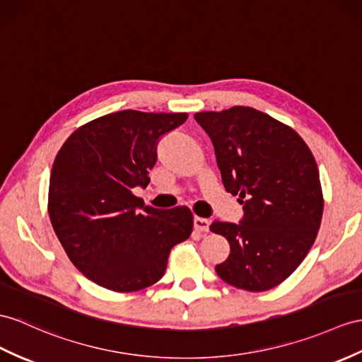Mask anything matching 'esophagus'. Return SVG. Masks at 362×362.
<instances>
[{
  "instance_id": "1",
  "label": "esophagus",
  "mask_w": 362,
  "mask_h": 362,
  "mask_svg": "<svg viewBox=\"0 0 362 362\" xmlns=\"http://www.w3.org/2000/svg\"><path fill=\"white\" fill-rule=\"evenodd\" d=\"M209 224H210V221L206 218L195 216V219H193V226H195V228L199 232H209Z\"/></svg>"
}]
</instances>
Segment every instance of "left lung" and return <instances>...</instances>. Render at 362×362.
Instances as JSON below:
<instances>
[{
    "label": "left lung",
    "mask_w": 362,
    "mask_h": 362,
    "mask_svg": "<svg viewBox=\"0 0 362 362\" xmlns=\"http://www.w3.org/2000/svg\"><path fill=\"white\" fill-rule=\"evenodd\" d=\"M215 147L223 184L243 204L240 224L214 221L230 244L215 267L227 284L264 292L303 262L318 235L324 199L318 165L296 132L244 105L195 113Z\"/></svg>",
    "instance_id": "left-lung-1"
}]
</instances>
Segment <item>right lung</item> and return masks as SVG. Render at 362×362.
<instances>
[{"label": "right lung", "instance_id": "add662e5", "mask_svg": "<svg viewBox=\"0 0 362 362\" xmlns=\"http://www.w3.org/2000/svg\"><path fill=\"white\" fill-rule=\"evenodd\" d=\"M187 113L121 110L76 129L55 158L49 216L69 259L104 288L136 292L164 275L175 244L193 228L187 207L144 206L134 195L147 187L160 138Z\"/></svg>", "mask_w": 362, "mask_h": 362}]
</instances>
